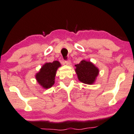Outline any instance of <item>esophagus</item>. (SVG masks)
<instances>
[{
    "mask_svg": "<svg viewBox=\"0 0 134 134\" xmlns=\"http://www.w3.org/2000/svg\"><path fill=\"white\" fill-rule=\"evenodd\" d=\"M65 63L66 64V65H69L71 64V61H70V60H65Z\"/></svg>",
    "mask_w": 134,
    "mask_h": 134,
    "instance_id": "obj_1",
    "label": "esophagus"
}]
</instances>
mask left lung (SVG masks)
<instances>
[{
  "label": "left lung",
  "mask_w": 134,
  "mask_h": 134,
  "mask_svg": "<svg viewBox=\"0 0 134 134\" xmlns=\"http://www.w3.org/2000/svg\"><path fill=\"white\" fill-rule=\"evenodd\" d=\"M75 66L78 79L81 82L87 84H92L94 82L99 71L93 64L90 62L82 60Z\"/></svg>",
  "instance_id": "8db88e82"
}]
</instances>
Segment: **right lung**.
<instances>
[{
	"mask_svg": "<svg viewBox=\"0 0 134 134\" xmlns=\"http://www.w3.org/2000/svg\"><path fill=\"white\" fill-rule=\"evenodd\" d=\"M60 66V62L58 61L45 64L36 76L39 84L45 88L51 87L55 83L56 71Z\"/></svg>",
	"mask_w": 134,
	"mask_h": 134,
	"instance_id": "add662e5",
	"label": "right lung"
}]
</instances>
